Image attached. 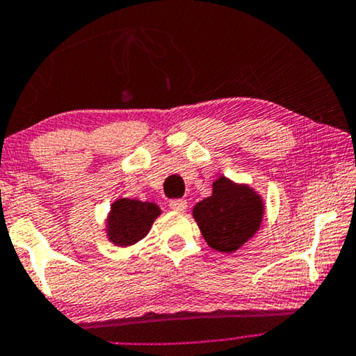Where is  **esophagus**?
<instances>
[{
    "label": "esophagus",
    "instance_id": "34e87169",
    "mask_svg": "<svg viewBox=\"0 0 356 356\" xmlns=\"http://www.w3.org/2000/svg\"><path fill=\"white\" fill-rule=\"evenodd\" d=\"M168 205H170V209L175 210V212H183V210H186L188 202L184 199H172Z\"/></svg>",
    "mask_w": 356,
    "mask_h": 356
}]
</instances>
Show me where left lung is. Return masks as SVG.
Instances as JSON below:
<instances>
[{"label":"left lung","instance_id":"obj_1","mask_svg":"<svg viewBox=\"0 0 356 356\" xmlns=\"http://www.w3.org/2000/svg\"><path fill=\"white\" fill-rule=\"evenodd\" d=\"M264 212V200L254 189L220 177L212 195L195 204L193 216L212 249L231 254L260 229Z\"/></svg>","mask_w":356,"mask_h":356}]
</instances>
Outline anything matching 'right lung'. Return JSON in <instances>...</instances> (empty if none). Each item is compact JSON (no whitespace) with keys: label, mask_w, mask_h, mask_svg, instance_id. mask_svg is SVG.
Segmentation results:
<instances>
[{"label":"right lung","mask_w":356,"mask_h":356,"mask_svg":"<svg viewBox=\"0 0 356 356\" xmlns=\"http://www.w3.org/2000/svg\"><path fill=\"white\" fill-rule=\"evenodd\" d=\"M161 215L157 204L138 199H117L107 216V238L115 245L136 244L149 233L154 220Z\"/></svg>","instance_id":"right-lung-1"}]
</instances>
